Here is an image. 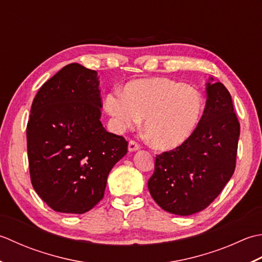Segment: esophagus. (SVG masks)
<instances>
[{"label":"esophagus","mask_w":262,"mask_h":262,"mask_svg":"<svg viewBox=\"0 0 262 262\" xmlns=\"http://www.w3.org/2000/svg\"><path fill=\"white\" fill-rule=\"evenodd\" d=\"M140 148H141L140 143H138L136 140H130V142H129V150L130 151H136Z\"/></svg>","instance_id":"1"}]
</instances>
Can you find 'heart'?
Masks as SVG:
<instances>
[{
  "mask_svg": "<svg viewBox=\"0 0 262 262\" xmlns=\"http://www.w3.org/2000/svg\"><path fill=\"white\" fill-rule=\"evenodd\" d=\"M105 107L117 129L124 130L145 119V133L155 148L180 146L198 125L204 100L195 89L167 78L139 79L125 84L123 95L110 93Z\"/></svg>",
  "mask_w": 262,
  "mask_h": 262,
  "instance_id": "heart-1",
  "label": "heart"
}]
</instances>
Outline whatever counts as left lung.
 <instances>
[{"mask_svg":"<svg viewBox=\"0 0 262 262\" xmlns=\"http://www.w3.org/2000/svg\"><path fill=\"white\" fill-rule=\"evenodd\" d=\"M238 137L231 94L222 82L208 83L206 107L193 133L182 145L156 155L148 180L152 199L180 216L206 209L235 170Z\"/></svg>","mask_w":262,"mask_h":262,"instance_id":"obj_1","label":"left lung"}]
</instances>
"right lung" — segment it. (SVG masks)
I'll list each match as a JSON object with an SVG mask.
<instances>
[{
	"label": "right lung",
	"instance_id": "obj_1",
	"mask_svg": "<svg viewBox=\"0 0 262 262\" xmlns=\"http://www.w3.org/2000/svg\"><path fill=\"white\" fill-rule=\"evenodd\" d=\"M97 72L71 63L42 84L27 123L31 184L53 210L84 213L103 199L127 141L105 130Z\"/></svg>",
	"mask_w": 262,
	"mask_h": 262
}]
</instances>
